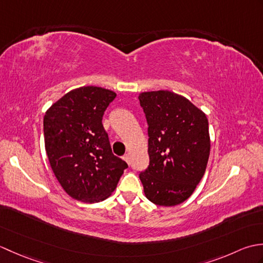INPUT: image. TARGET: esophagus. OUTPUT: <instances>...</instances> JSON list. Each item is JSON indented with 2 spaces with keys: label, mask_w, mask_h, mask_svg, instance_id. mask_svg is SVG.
Here are the masks:
<instances>
[{
  "label": "esophagus",
  "mask_w": 263,
  "mask_h": 263,
  "mask_svg": "<svg viewBox=\"0 0 263 263\" xmlns=\"http://www.w3.org/2000/svg\"><path fill=\"white\" fill-rule=\"evenodd\" d=\"M123 159H124L127 164H130V156H128L127 154L123 156Z\"/></svg>",
  "instance_id": "esophagus-1"
}]
</instances>
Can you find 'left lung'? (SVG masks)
Segmentation results:
<instances>
[{
  "label": "left lung",
  "mask_w": 263,
  "mask_h": 263,
  "mask_svg": "<svg viewBox=\"0 0 263 263\" xmlns=\"http://www.w3.org/2000/svg\"><path fill=\"white\" fill-rule=\"evenodd\" d=\"M148 124L149 165L140 172L143 191L157 205L185 201L202 178L210 153L209 124L202 110L168 90L142 92Z\"/></svg>",
  "instance_id": "obj_1"
}]
</instances>
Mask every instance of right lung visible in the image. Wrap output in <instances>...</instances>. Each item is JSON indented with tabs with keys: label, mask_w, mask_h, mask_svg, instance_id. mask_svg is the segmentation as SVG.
Listing matches in <instances>:
<instances>
[{
	"label": "right lung",
	"mask_w": 263,
	"mask_h": 263,
	"mask_svg": "<svg viewBox=\"0 0 263 263\" xmlns=\"http://www.w3.org/2000/svg\"><path fill=\"white\" fill-rule=\"evenodd\" d=\"M116 93L81 87L53 104L44 116V139L52 170L70 197L86 203L108 198L127 168L111 153L103 116Z\"/></svg>",
	"instance_id": "right-lung-1"
}]
</instances>
